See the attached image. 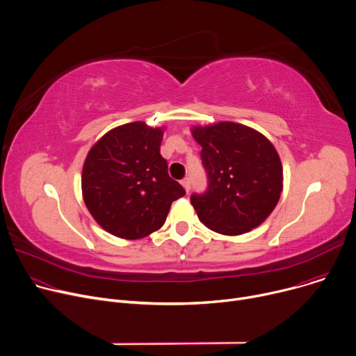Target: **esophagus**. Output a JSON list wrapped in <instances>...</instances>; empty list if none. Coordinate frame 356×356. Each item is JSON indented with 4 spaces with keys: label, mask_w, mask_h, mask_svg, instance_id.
<instances>
[{
    "label": "esophagus",
    "mask_w": 356,
    "mask_h": 356,
    "mask_svg": "<svg viewBox=\"0 0 356 356\" xmlns=\"http://www.w3.org/2000/svg\"><path fill=\"white\" fill-rule=\"evenodd\" d=\"M181 184H182V186L185 188L186 193L191 190V179H190V178H184V179L181 181Z\"/></svg>",
    "instance_id": "esophagus-1"
}]
</instances>
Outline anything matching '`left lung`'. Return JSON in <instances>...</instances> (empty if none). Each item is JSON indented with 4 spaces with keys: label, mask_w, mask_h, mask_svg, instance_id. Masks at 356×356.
<instances>
[{
    "label": "left lung",
    "mask_w": 356,
    "mask_h": 356,
    "mask_svg": "<svg viewBox=\"0 0 356 356\" xmlns=\"http://www.w3.org/2000/svg\"><path fill=\"white\" fill-rule=\"evenodd\" d=\"M208 177L204 194H193L200 221L225 236L259 227L275 210L283 190L279 154L264 135L234 122L194 127Z\"/></svg>",
    "instance_id": "obj_1"
}]
</instances>
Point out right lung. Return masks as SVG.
<instances>
[{"instance_id":"obj_1","label":"right lung","mask_w":356,"mask_h":356,"mask_svg":"<svg viewBox=\"0 0 356 356\" xmlns=\"http://www.w3.org/2000/svg\"><path fill=\"white\" fill-rule=\"evenodd\" d=\"M163 131L143 122L122 124L89 151L81 172L83 200L111 234L138 240L159 229L171 204L185 195L161 156Z\"/></svg>"}]
</instances>
